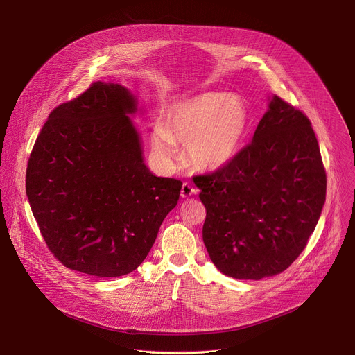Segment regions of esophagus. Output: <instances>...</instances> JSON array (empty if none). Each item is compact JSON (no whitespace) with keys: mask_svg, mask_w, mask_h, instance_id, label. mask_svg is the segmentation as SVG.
Wrapping results in <instances>:
<instances>
[{"mask_svg":"<svg viewBox=\"0 0 355 355\" xmlns=\"http://www.w3.org/2000/svg\"><path fill=\"white\" fill-rule=\"evenodd\" d=\"M193 193H196V189L189 182H184L182 187H181V196L182 198H189Z\"/></svg>","mask_w":355,"mask_h":355,"instance_id":"obj_1","label":"esophagus"}]
</instances>
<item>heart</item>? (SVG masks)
<instances>
[{"instance_id":"obj_1","label":"heart","mask_w":355,"mask_h":355,"mask_svg":"<svg viewBox=\"0 0 355 355\" xmlns=\"http://www.w3.org/2000/svg\"><path fill=\"white\" fill-rule=\"evenodd\" d=\"M250 128V111L237 94L204 92L173 104L151 144L168 159L173 143H185L187 160L198 170L216 171L237 155Z\"/></svg>"}]
</instances>
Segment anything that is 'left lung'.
Wrapping results in <instances>:
<instances>
[{
  "mask_svg": "<svg viewBox=\"0 0 355 355\" xmlns=\"http://www.w3.org/2000/svg\"><path fill=\"white\" fill-rule=\"evenodd\" d=\"M309 118L274 95L252 141L223 168L195 175L216 268L237 279L285 271L306 247L326 200V170Z\"/></svg>",
  "mask_w": 355,
  "mask_h": 355,
  "instance_id": "1",
  "label": "left lung"
}]
</instances>
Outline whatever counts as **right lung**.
Masks as SVG:
<instances>
[{
	"mask_svg": "<svg viewBox=\"0 0 355 355\" xmlns=\"http://www.w3.org/2000/svg\"><path fill=\"white\" fill-rule=\"evenodd\" d=\"M135 96L96 81L56 107L26 168V195L50 252L94 277L135 271L175 208L182 182L156 177L143 163L129 114Z\"/></svg>",
	"mask_w": 355,
	"mask_h": 355,
	"instance_id": "add662e5",
	"label": "right lung"
}]
</instances>
